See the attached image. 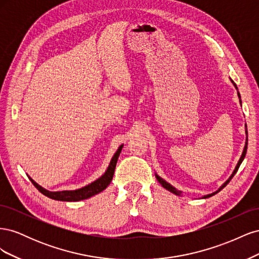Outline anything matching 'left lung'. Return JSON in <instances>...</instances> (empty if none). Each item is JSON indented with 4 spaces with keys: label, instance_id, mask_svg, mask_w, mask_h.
Instances as JSON below:
<instances>
[{
    "label": "left lung",
    "instance_id": "8db88e82",
    "mask_svg": "<svg viewBox=\"0 0 259 259\" xmlns=\"http://www.w3.org/2000/svg\"><path fill=\"white\" fill-rule=\"evenodd\" d=\"M231 80V79H230ZM231 82H232V84L234 85V88H236L237 90H238V88H237V85H236V83H234L232 80H231ZM238 97L240 98V104H242L241 103V96H240V93L238 92ZM245 127H246V125H245ZM245 133H246V135H247V131L245 130ZM246 150H247V137H246V142H245V146H244V149H243V152H242V155H241V158H240V160H239V162H238V164H237V166H236V168H234V170H233V173L231 174V176L228 178V180H226V182L223 184V186L219 188V189L217 190V191H215V192H213V193H210V194H207V195H204V197H202L203 199H206V198H209V197H211V195H214V194H216V193H218L219 191H221L223 188H225L227 185H228V183L230 182V180L232 179V177L236 175V173L238 171V169H239V167H240V165H241V163H242V161L244 160V158H245V154H246ZM155 177H156V179H158V182L162 185V187H164L165 188L166 190H168L169 192H171V193H174V194H176V195H180L182 194V191H179V190H177L175 187H173L171 186L170 184H168L167 182H165V180H164L163 178H161L158 174H155Z\"/></svg>",
    "mask_w": 259,
    "mask_h": 259
}]
</instances>
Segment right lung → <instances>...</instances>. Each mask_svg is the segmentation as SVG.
<instances>
[{"label":"right lung","mask_w":259,"mask_h":259,"mask_svg":"<svg viewBox=\"0 0 259 259\" xmlns=\"http://www.w3.org/2000/svg\"><path fill=\"white\" fill-rule=\"evenodd\" d=\"M123 145H121L117 149L116 152L114 153V155L112 156V159L110 161V164L107 168V170L105 171V174L99 177L98 179H96L95 182H93L92 184L85 186L83 188H80V189L76 190H65V191H49L44 189L43 187H41L40 185H37L32 178L29 179L32 182V184L34 185V187L36 189L40 191L41 193H43L46 197H49L53 200H57V201H67V202H75V201H81V200H85L89 199L93 195H95L99 192H101L103 190H105L106 188L110 185L111 180L113 178V174H114V169H115V165L117 162V158L122 151Z\"/></svg>","instance_id":"obj_1"}]
</instances>
